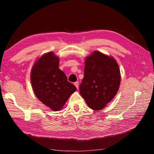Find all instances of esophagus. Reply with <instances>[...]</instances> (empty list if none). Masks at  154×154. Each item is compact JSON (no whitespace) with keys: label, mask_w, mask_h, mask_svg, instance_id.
Wrapping results in <instances>:
<instances>
[{"label":"esophagus","mask_w":154,"mask_h":154,"mask_svg":"<svg viewBox=\"0 0 154 154\" xmlns=\"http://www.w3.org/2000/svg\"><path fill=\"white\" fill-rule=\"evenodd\" d=\"M74 85L76 86V87L77 88H78V87H79V83H78V82H74Z\"/></svg>","instance_id":"esophagus-1"}]
</instances>
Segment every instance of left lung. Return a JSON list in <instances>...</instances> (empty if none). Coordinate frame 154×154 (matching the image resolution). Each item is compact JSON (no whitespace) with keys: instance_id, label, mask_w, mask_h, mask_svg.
I'll list each match as a JSON object with an SVG mask.
<instances>
[{"instance_id":"8db88e82","label":"left lung","mask_w":154,"mask_h":154,"mask_svg":"<svg viewBox=\"0 0 154 154\" xmlns=\"http://www.w3.org/2000/svg\"><path fill=\"white\" fill-rule=\"evenodd\" d=\"M120 81L119 68L116 60L94 51L85 60L80 94L91 109L101 110L118 92Z\"/></svg>"}]
</instances>
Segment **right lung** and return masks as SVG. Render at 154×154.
Returning a JSON list of instances; mask_svg holds the SVG:
<instances>
[{
    "mask_svg": "<svg viewBox=\"0 0 154 154\" xmlns=\"http://www.w3.org/2000/svg\"><path fill=\"white\" fill-rule=\"evenodd\" d=\"M58 65V58L49 52L38 60L31 72V85L37 98L54 111L61 109L76 91Z\"/></svg>",
    "mask_w": 154,
    "mask_h": 154,
    "instance_id": "add662e5",
    "label": "right lung"
}]
</instances>
